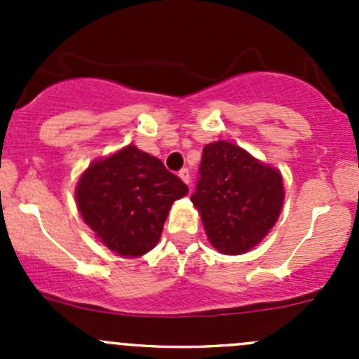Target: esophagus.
Listing matches in <instances>:
<instances>
[{
	"label": "esophagus",
	"instance_id": "obj_1",
	"mask_svg": "<svg viewBox=\"0 0 359 359\" xmlns=\"http://www.w3.org/2000/svg\"><path fill=\"white\" fill-rule=\"evenodd\" d=\"M179 177H180V179H182L184 182H186V184H189V182H191V173H189V170H187V168H182V170H180V172H179Z\"/></svg>",
	"mask_w": 359,
	"mask_h": 359
}]
</instances>
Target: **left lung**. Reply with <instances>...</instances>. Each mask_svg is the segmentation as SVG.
I'll return each instance as SVG.
<instances>
[{"label":"left lung","instance_id":"left-lung-1","mask_svg":"<svg viewBox=\"0 0 359 359\" xmlns=\"http://www.w3.org/2000/svg\"><path fill=\"white\" fill-rule=\"evenodd\" d=\"M198 173L191 201L200 210L210 243L226 255L255 247L280 217L281 173L226 140L203 147Z\"/></svg>","mask_w":359,"mask_h":359}]
</instances>
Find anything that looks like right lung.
<instances>
[{
  "instance_id": "obj_1",
  "label": "right lung",
  "mask_w": 359,
  "mask_h": 359,
  "mask_svg": "<svg viewBox=\"0 0 359 359\" xmlns=\"http://www.w3.org/2000/svg\"><path fill=\"white\" fill-rule=\"evenodd\" d=\"M187 191L158 158L126 146L88 166L76 200L85 222L107 248L139 257L156 247L170 206Z\"/></svg>"
}]
</instances>
